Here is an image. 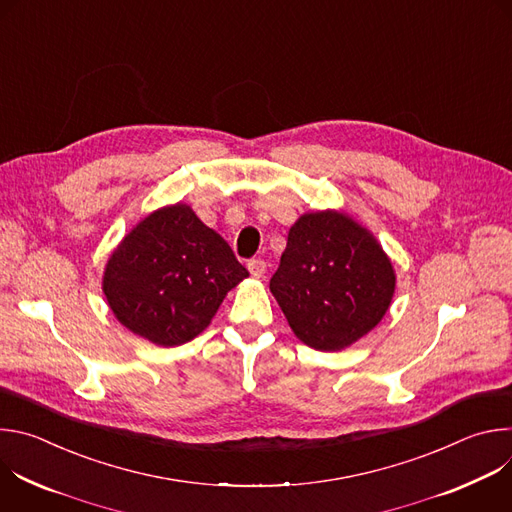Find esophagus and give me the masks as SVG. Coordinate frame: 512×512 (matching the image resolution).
<instances>
[{"instance_id": "esophagus-1", "label": "esophagus", "mask_w": 512, "mask_h": 512, "mask_svg": "<svg viewBox=\"0 0 512 512\" xmlns=\"http://www.w3.org/2000/svg\"><path fill=\"white\" fill-rule=\"evenodd\" d=\"M247 269H249V273H251L255 279H259V277H263V273H265V269H267V263H265L263 259H251V261L247 263Z\"/></svg>"}]
</instances>
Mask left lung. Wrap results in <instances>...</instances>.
I'll list each match as a JSON object with an SVG mask.
<instances>
[{
	"instance_id": "obj_1",
	"label": "left lung",
	"mask_w": 512,
	"mask_h": 512,
	"mask_svg": "<svg viewBox=\"0 0 512 512\" xmlns=\"http://www.w3.org/2000/svg\"><path fill=\"white\" fill-rule=\"evenodd\" d=\"M395 269L375 235L344 210L302 214L269 289L289 328L322 352L348 348L387 314Z\"/></svg>"
}]
</instances>
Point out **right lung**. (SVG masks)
Segmentation results:
<instances>
[{
    "mask_svg": "<svg viewBox=\"0 0 512 512\" xmlns=\"http://www.w3.org/2000/svg\"><path fill=\"white\" fill-rule=\"evenodd\" d=\"M245 277L229 243L176 202L143 216L113 249L103 294L127 330L168 348L206 330Z\"/></svg>",
    "mask_w": 512,
    "mask_h": 512,
    "instance_id": "add662e5",
    "label": "right lung"
}]
</instances>
